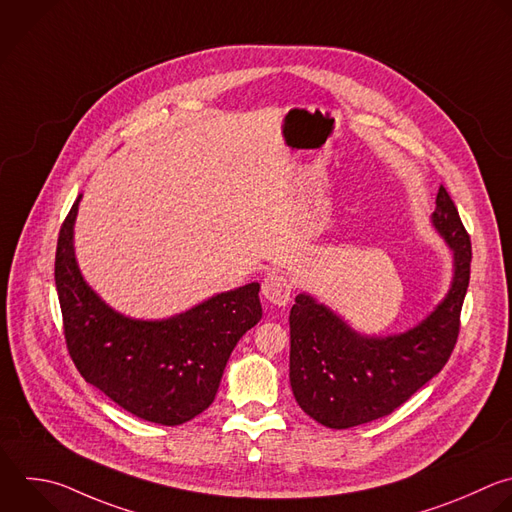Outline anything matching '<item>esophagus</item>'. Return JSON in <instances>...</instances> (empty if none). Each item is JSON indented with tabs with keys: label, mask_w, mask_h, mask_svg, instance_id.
Segmentation results:
<instances>
[{
	"label": "esophagus",
	"mask_w": 512,
	"mask_h": 512,
	"mask_svg": "<svg viewBox=\"0 0 512 512\" xmlns=\"http://www.w3.org/2000/svg\"><path fill=\"white\" fill-rule=\"evenodd\" d=\"M261 293H263V297H265L269 303H273V305H277V307H285V305L289 303V299H291V283H289L283 275L271 273V275H267V279L263 281Z\"/></svg>",
	"instance_id": "esophagus-1"
}]
</instances>
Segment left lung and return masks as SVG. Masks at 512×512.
Returning <instances> with one entry per match:
<instances>
[{"label": "left lung", "mask_w": 512, "mask_h": 512, "mask_svg": "<svg viewBox=\"0 0 512 512\" xmlns=\"http://www.w3.org/2000/svg\"><path fill=\"white\" fill-rule=\"evenodd\" d=\"M432 229L452 253L446 295L416 325L388 335L362 333L307 291L289 313V382L301 410L315 422L344 430L394 412L448 362L470 279V237L440 187Z\"/></svg>", "instance_id": "8db88e82"}]
</instances>
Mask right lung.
I'll use <instances>...</instances> for the list:
<instances>
[{
    "mask_svg": "<svg viewBox=\"0 0 512 512\" xmlns=\"http://www.w3.org/2000/svg\"><path fill=\"white\" fill-rule=\"evenodd\" d=\"M82 195L56 249V289L70 356L82 378L126 412L179 426L205 412L239 339L259 323V283L215 293L162 319L116 311L84 279L74 247Z\"/></svg>",
    "mask_w": 512,
    "mask_h": 512,
    "instance_id": "obj_1",
    "label": "right lung"
}]
</instances>
